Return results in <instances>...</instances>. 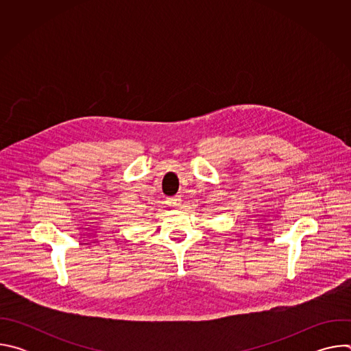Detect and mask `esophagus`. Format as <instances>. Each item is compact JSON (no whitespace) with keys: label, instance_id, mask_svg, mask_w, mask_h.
Masks as SVG:
<instances>
[{"label":"esophagus","instance_id":"34e87169","mask_svg":"<svg viewBox=\"0 0 351 351\" xmlns=\"http://www.w3.org/2000/svg\"><path fill=\"white\" fill-rule=\"evenodd\" d=\"M180 202H182L180 195H173V197H169V198L167 199V204H168L169 207H179V206H180Z\"/></svg>","mask_w":351,"mask_h":351}]
</instances>
